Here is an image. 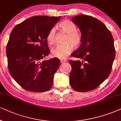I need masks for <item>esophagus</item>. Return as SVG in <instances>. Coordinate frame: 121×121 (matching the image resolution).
I'll use <instances>...</instances> for the list:
<instances>
[{"instance_id":"esophagus-1","label":"esophagus","mask_w":121,"mask_h":121,"mask_svg":"<svg viewBox=\"0 0 121 121\" xmlns=\"http://www.w3.org/2000/svg\"><path fill=\"white\" fill-rule=\"evenodd\" d=\"M66 62V60H60V62H61V63H64V62Z\"/></svg>"}]
</instances>
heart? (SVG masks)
Returning <instances> with one entry per match:
<instances>
[{
	"instance_id": "heart-1",
	"label": "heart",
	"mask_w": 121,
	"mask_h": 121,
	"mask_svg": "<svg viewBox=\"0 0 121 121\" xmlns=\"http://www.w3.org/2000/svg\"><path fill=\"white\" fill-rule=\"evenodd\" d=\"M59 27L60 30L66 33L64 40V44L59 45L51 50V54L54 57L60 59H65L71 52L72 46L76 47L80 44L82 40L81 34L76 31L77 28L73 22L69 20H64L60 23ZM56 29L51 28L46 35V40L49 45L55 43Z\"/></svg>"
}]
</instances>
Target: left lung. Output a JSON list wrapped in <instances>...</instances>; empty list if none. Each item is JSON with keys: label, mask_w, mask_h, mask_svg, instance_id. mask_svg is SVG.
<instances>
[{"label": "left lung", "mask_w": 121, "mask_h": 121, "mask_svg": "<svg viewBox=\"0 0 121 121\" xmlns=\"http://www.w3.org/2000/svg\"><path fill=\"white\" fill-rule=\"evenodd\" d=\"M81 32V44L69 60L72 67L70 83L78 92L98 87L108 77L115 58L113 38L104 24L91 16L79 15L72 19Z\"/></svg>", "instance_id": "1"}]
</instances>
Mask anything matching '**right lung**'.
Wrapping results in <instances>:
<instances>
[{"label": "right lung", "instance_id": "add662e5", "mask_svg": "<svg viewBox=\"0 0 121 121\" xmlns=\"http://www.w3.org/2000/svg\"><path fill=\"white\" fill-rule=\"evenodd\" d=\"M61 17L35 16L14 27L6 45L8 70L15 81L27 91H47L52 87L60 61L44 60L50 54L46 35Z\"/></svg>", "mask_w": 121, "mask_h": 121}]
</instances>
